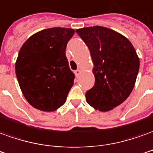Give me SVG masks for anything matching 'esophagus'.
Instances as JSON below:
<instances>
[{"instance_id":"1","label":"esophagus","mask_w":153,"mask_h":153,"mask_svg":"<svg viewBox=\"0 0 153 153\" xmlns=\"http://www.w3.org/2000/svg\"><path fill=\"white\" fill-rule=\"evenodd\" d=\"M80 73H81V70H80V69H77V70L74 71V74H75V76L76 77L79 76L80 74Z\"/></svg>"}]
</instances>
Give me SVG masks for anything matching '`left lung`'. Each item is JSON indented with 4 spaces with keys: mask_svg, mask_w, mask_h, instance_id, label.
I'll return each mask as SVG.
<instances>
[{
    "mask_svg": "<svg viewBox=\"0 0 153 153\" xmlns=\"http://www.w3.org/2000/svg\"><path fill=\"white\" fill-rule=\"evenodd\" d=\"M88 48L94 63V87L85 94L87 102L102 112L120 105L133 89L139 58L131 42L121 34L102 26L76 30Z\"/></svg>",
    "mask_w": 153,
    "mask_h": 153,
    "instance_id": "obj_1",
    "label": "left lung"
}]
</instances>
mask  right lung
<instances>
[{"instance_id": "obj_1", "label": "right lung", "mask_w": 153, "mask_h": 153, "mask_svg": "<svg viewBox=\"0 0 153 153\" xmlns=\"http://www.w3.org/2000/svg\"><path fill=\"white\" fill-rule=\"evenodd\" d=\"M73 29H46L34 34L21 46L16 74L22 94L37 109L52 112L66 101L74 74L66 58Z\"/></svg>"}]
</instances>
